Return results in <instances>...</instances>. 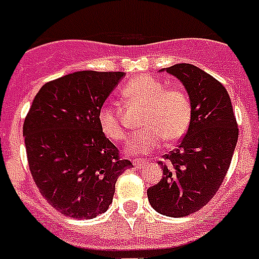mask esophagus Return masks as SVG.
Instances as JSON below:
<instances>
[{"label": "esophagus", "instance_id": "obj_1", "mask_svg": "<svg viewBox=\"0 0 259 259\" xmlns=\"http://www.w3.org/2000/svg\"><path fill=\"white\" fill-rule=\"evenodd\" d=\"M146 164V160H143V159H135L134 160V165H135L136 168H143Z\"/></svg>", "mask_w": 259, "mask_h": 259}]
</instances>
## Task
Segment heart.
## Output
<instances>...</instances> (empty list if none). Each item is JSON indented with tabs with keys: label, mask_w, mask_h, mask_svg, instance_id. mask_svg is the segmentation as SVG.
Wrapping results in <instances>:
<instances>
[{
	"label": "heart",
	"mask_w": 259,
	"mask_h": 259,
	"mask_svg": "<svg viewBox=\"0 0 259 259\" xmlns=\"http://www.w3.org/2000/svg\"><path fill=\"white\" fill-rule=\"evenodd\" d=\"M121 95L130 103L144 107V128L128 142L130 154H146L154 151L164 138L175 142L187 134L192 120V104L181 88H165L154 76H138L127 82ZM97 121L105 138L116 143L125 139L124 128L112 105L105 104L99 109Z\"/></svg>",
	"instance_id": "1"
}]
</instances>
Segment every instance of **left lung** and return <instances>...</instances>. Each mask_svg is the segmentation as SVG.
<instances>
[{
  "label": "left lung",
  "mask_w": 259,
  "mask_h": 259,
  "mask_svg": "<svg viewBox=\"0 0 259 259\" xmlns=\"http://www.w3.org/2000/svg\"><path fill=\"white\" fill-rule=\"evenodd\" d=\"M162 71L185 85L192 120L178 148L164 155L163 178L147 190L159 214L182 218L199 211L217 194L230 167L238 140V124L230 96L221 82L191 64Z\"/></svg>",
  "instance_id": "1"
}]
</instances>
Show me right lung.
I'll list each match as a JSON object with an SVG mask.
<instances>
[{
    "mask_svg": "<svg viewBox=\"0 0 259 259\" xmlns=\"http://www.w3.org/2000/svg\"><path fill=\"white\" fill-rule=\"evenodd\" d=\"M123 72L80 71L41 87L25 117L28 163L41 195L65 217L92 219L134 167L101 132L97 112Z\"/></svg>",
    "mask_w": 259,
    "mask_h": 259,
    "instance_id": "right-lung-1",
    "label": "right lung"
}]
</instances>
